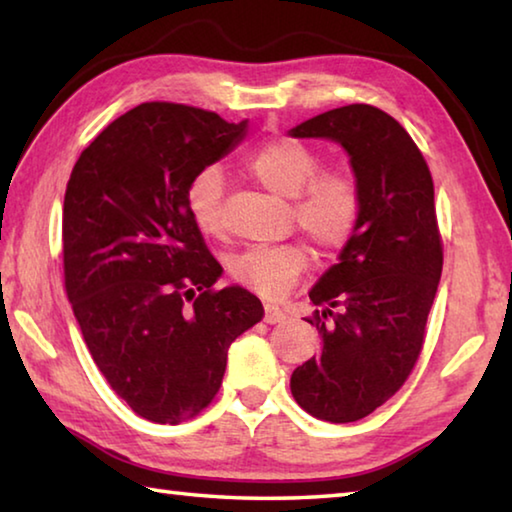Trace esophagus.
Returning <instances> with one entry per match:
<instances>
[{"instance_id": "1", "label": "esophagus", "mask_w": 512, "mask_h": 512, "mask_svg": "<svg viewBox=\"0 0 512 512\" xmlns=\"http://www.w3.org/2000/svg\"><path fill=\"white\" fill-rule=\"evenodd\" d=\"M264 320H266L268 325H277V323H284V320H287V314H284V311H282L280 307L266 305V316H264Z\"/></svg>"}]
</instances>
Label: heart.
Segmentation results:
<instances>
[{
	"label": "heart",
	"instance_id": "b5f03b06",
	"mask_svg": "<svg viewBox=\"0 0 512 512\" xmlns=\"http://www.w3.org/2000/svg\"><path fill=\"white\" fill-rule=\"evenodd\" d=\"M246 169L268 192L291 198L293 221L320 253H336L350 244L363 214L361 185L352 171L320 169L318 151L293 137H277L259 146L246 160ZM187 207L203 235H225L223 180L214 167L192 178ZM307 266L305 246L282 244L241 250L230 259L228 271L244 287L266 298H282L296 287Z\"/></svg>",
	"mask_w": 512,
	"mask_h": 512
}]
</instances>
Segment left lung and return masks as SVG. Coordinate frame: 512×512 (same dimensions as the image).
<instances>
[{"label":"left lung","mask_w":512,"mask_h":512,"mask_svg":"<svg viewBox=\"0 0 512 512\" xmlns=\"http://www.w3.org/2000/svg\"><path fill=\"white\" fill-rule=\"evenodd\" d=\"M291 135L339 142L363 194L361 223L341 262L309 291L320 309L307 323L323 348L291 375L307 413L354 422L400 391L424 348L443 273L433 180L400 121L368 103L323 112Z\"/></svg>","instance_id":"obj_1"}]
</instances>
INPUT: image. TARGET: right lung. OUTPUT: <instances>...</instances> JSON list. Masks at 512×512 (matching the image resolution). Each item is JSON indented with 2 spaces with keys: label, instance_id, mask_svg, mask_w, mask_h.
<instances>
[{
  "label": "right lung",
  "instance_id": "obj_1",
  "mask_svg": "<svg viewBox=\"0 0 512 512\" xmlns=\"http://www.w3.org/2000/svg\"><path fill=\"white\" fill-rule=\"evenodd\" d=\"M246 121L151 101L128 110L76 160L63 203L65 291L112 391L142 418L180 424L219 393L230 343L264 318L223 273L187 207L198 171Z\"/></svg>",
  "mask_w": 512,
  "mask_h": 512
}]
</instances>
